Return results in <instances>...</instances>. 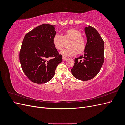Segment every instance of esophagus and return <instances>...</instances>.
<instances>
[{
    "mask_svg": "<svg viewBox=\"0 0 125 125\" xmlns=\"http://www.w3.org/2000/svg\"><path fill=\"white\" fill-rule=\"evenodd\" d=\"M62 59H63V61H65V60H66L67 59V57H65L63 56V57H62Z\"/></svg>",
    "mask_w": 125,
    "mask_h": 125,
    "instance_id": "esophagus-1",
    "label": "esophagus"
}]
</instances>
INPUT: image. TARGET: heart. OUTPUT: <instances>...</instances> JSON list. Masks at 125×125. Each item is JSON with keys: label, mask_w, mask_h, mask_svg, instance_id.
<instances>
[{"label": "heart", "mask_w": 125, "mask_h": 125, "mask_svg": "<svg viewBox=\"0 0 125 125\" xmlns=\"http://www.w3.org/2000/svg\"><path fill=\"white\" fill-rule=\"evenodd\" d=\"M70 41L68 44L69 48L65 49L60 54L67 56H73L77 53L81 54L86 48L87 42L82 33L76 29H70L64 32L62 36L58 34H55L52 39V43L57 50H62L64 47L65 42Z\"/></svg>", "instance_id": "obj_1"}]
</instances>
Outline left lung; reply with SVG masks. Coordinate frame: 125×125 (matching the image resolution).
I'll list each match as a JSON object with an SVG mask.
<instances>
[{
  "instance_id": "1",
  "label": "left lung",
  "mask_w": 125,
  "mask_h": 125,
  "mask_svg": "<svg viewBox=\"0 0 125 125\" xmlns=\"http://www.w3.org/2000/svg\"><path fill=\"white\" fill-rule=\"evenodd\" d=\"M87 37L86 48L84 56L74 59V65L71 69L74 77L82 81L95 77L104 60V43L100 34L92 26L85 28Z\"/></svg>"
}]
</instances>
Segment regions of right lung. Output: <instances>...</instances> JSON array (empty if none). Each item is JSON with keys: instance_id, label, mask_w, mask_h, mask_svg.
<instances>
[{"instance_id": "right-lung-1", "label": "right lung", "mask_w": 125, "mask_h": 125, "mask_svg": "<svg viewBox=\"0 0 125 125\" xmlns=\"http://www.w3.org/2000/svg\"><path fill=\"white\" fill-rule=\"evenodd\" d=\"M54 25L43 24L26 33L19 52L22 69L30 80L45 83L53 78L62 56L54 47Z\"/></svg>"}]
</instances>
